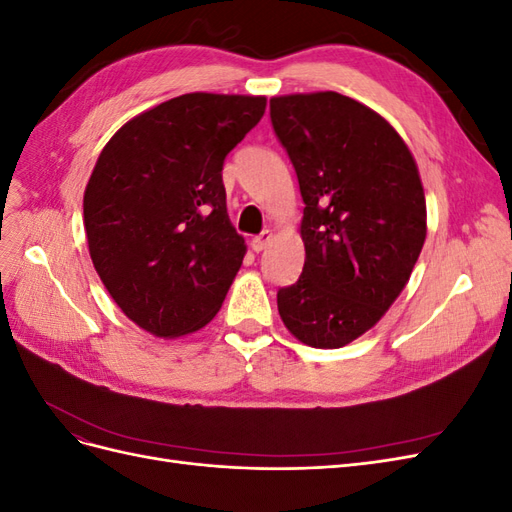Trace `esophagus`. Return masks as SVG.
<instances>
[{
  "label": "esophagus",
  "instance_id": "esophagus-1",
  "mask_svg": "<svg viewBox=\"0 0 512 512\" xmlns=\"http://www.w3.org/2000/svg\"><path fill=\"white\" fill-rule=\"evenodd\" d=\"M273 241V232L271 230H262L260 235H256L254 239H252V250L254 252H262V250H267V245Z\"/></svg>",
  "mask_w": 512,
  "mask_h": 512
}]
</instances>
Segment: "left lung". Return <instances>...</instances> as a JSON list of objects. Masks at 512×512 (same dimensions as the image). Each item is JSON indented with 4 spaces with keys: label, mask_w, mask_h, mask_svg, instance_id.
Instances as JSON below:
<instances>
[{
    "label": "left lung",
    "mask_w": 512,
    "mask_h": 512,
    "mask_svg": "<svg viewBox=\"0 0 512 512\" xmlns=\"http://www.w3.org/2000/svg\"><path fill=\"white\" fill-rule=\"evenodd\" d=\"M269 106L305 203L303 273L277 290V309L299 342L342 348L374 327L410 280L427 235L421 175L391 123L337 91Z\"/></svg>",
    "instance_id": "obj_1"
}]
</instances>
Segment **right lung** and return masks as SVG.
Listing matches in <instances>:
<instances>
[{
    "label": "right lung",
    "instance_id": "obj_1",
    "mask_svg": "<svg viewBox=\"0 0 512 512\" xmlns=\"http://www.w3.org/2000/svg\"><path fill=\"white\" fill-rule=\"evenodd\" d=\"M265 108V96L196 91L123 123L102 149L83 198L89 256L151 335H188L220 312L245 256L222 166Z\"/></svg>",
    "mask_w": 512,
    "mask_h": 512
}]
</instances>
